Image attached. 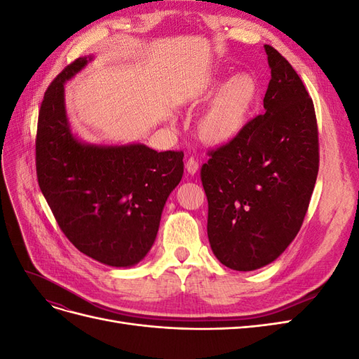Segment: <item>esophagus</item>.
Masks as SVG:
<instances>
[{
  "mask_svg": "<svg viewBox=\"0 0 359 359\" xmlns=\"http://www.w3.org/2000/svg\"><path fill=\"white\" fill-rule=\"evenodd\" d=\"M186 170H187L189 175H196L198 170H199V163H198V160H194L193 157H190V158L187 160V163H186Z\"/></svg>",
  "mask_w": 359,
  "mask_h": 359,
  "instance_id": "esophagus-1",
  "label": "esophagus"
}]
</instances>
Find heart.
Listing matches in <instances>:
<instances>
[{
    "mask_svg": "<svg viewBox=\"0 0 359 359\" xmlns=\"http://www.w3.org/2000/svg\"><path fill=\"white\" fill-rule=\"evenodd\" d=\"M257 95V83L248 74H233L223 83L217 74L202 76L187 94L191 103L210 99L194 123L199 139L215 147L231 144L247 127Z\"/></svg>",
    "mask_w": 359,
    "mask_h": 359,
    "instance_id": "heart-1",
    "label": "heart"
}]
</instances>
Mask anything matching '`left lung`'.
I'll use <instances>...</instances> for the list:
<instances>
[{
  "label": "left lung",
  "mask_w": 359,
  "mask_h": 359,
  "mask_svg": "<svg viewBox=\"0 0 359 359\" xmlns=\"http://www.w3.org/2000/svg\"><path fill=\"white\" fill-rule=\"evenodd\" d=\"M271 81L265 114L201 170L212 253L235 271L262 268L295 240L319 170L314 106L297 72L265 45Z\"/></svg>",
  "instance_id": "obj_1"
}]
</instances>
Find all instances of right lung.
<instances>
[{
  "instance_id": "obj_1",
  "label": "right lung",
  "mask_w": 359,
  "mask_h": 359,
  "mask_svg": "<svg viewBox=\"0 0 359 359\" xmlns=\"http://www.w3.org/2000/svg\"><path fill=\"white\" fill-rule=\"evenodd\" d=\"M93 57L64 69L43 97L36 139L40 190L69 241L97 262L130 268L153 247L169 194L184 172L181 151L144 144H90L76 135L64 85Z\"/></svg>"
}]
</instances>
